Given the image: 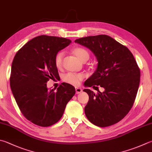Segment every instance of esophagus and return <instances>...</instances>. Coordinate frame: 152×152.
Masks as SVG:
<instances>
[{
  "label": "esophagus",
  "mask_w": 152,
  "mask_h": 152,
  "mask_svg": "<svg viewBox=\"0 0 152 152\" xmlns=\"http://www.w3.org/2000/svg\"><path fill=\"white\" fill-rule=\"evenodd\" d=\"M75 89H76V94H80V93H81V92H82V90L81 88L76 87Z\"/></svg>",
  "instance_id": "esophagus-1"
}]
</instances>
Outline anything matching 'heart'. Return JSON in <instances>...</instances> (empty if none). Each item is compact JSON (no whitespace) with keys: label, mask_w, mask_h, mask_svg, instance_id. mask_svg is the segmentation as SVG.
I'll return each instance as SVG.
<instances>
[{"label":"heart","mask_w":152,"mask_h":152,"mask_svg":"<svg viewBox=\"0 0 152 152\" xmlns=\"http://www.w3.org/2000/svg\"><path fill=\"white\" fill-rule=\"evenodd\" d=\"M73 53L78 57V58L81 60V61H84V60H88L89 59L90 54L89 52H88L87 50L82 47H76L73 49ZM64 53L63 51H60L58 52L55 56V64H56V67L60 68L62 66L63 58H64ZM84 78V75L80 73H72V72H68L66 74H65L64 76V80L70 84H72L74 86L78 85L80 83V81Z\"/></svg>","instance_id":"obj_1"}]
</instances>
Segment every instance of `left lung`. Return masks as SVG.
I'll return each instance as SVG.
<instances>
[{
	"instance_id": "1",
	"label": "left lung",
	"mask_w": 152,
	"mask_h": 152,
	"mask_svg": "<svg viewBox=\"0 0 152 152\" xmlns=\"http://www.w3.org/2000/svg\"><path fill=\"white\" fill-rule=\"evenodd\" d=\"M74 42L89 48L98 61L96 71L85 85L104 88L98 94L90 89L83 90L89 96L84 107L86 116L99 127L118 123L132 108L138 90L140 71L133 54L107 35L80 38Z\"/></svg>"
}]
</instances>
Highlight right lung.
I'll use <instances>...</instances> for the list:
<instances>
[{"label":"right lung","instance_id":"obj_1","mask_svg":"<svg viewBox=\"0 0 152 152\" xmlns=\"http://www.w3.org/2000/svg\"><path fill=\"white\" fill-rule=\"evenodd\" d=\"M65 38L41 35L32 38L16 52L11 66L10 85L22 114L36 125L48 127L58 122L75 88L62 83L48 89L50 79L59 76L56 54L71 43Z\"/></svg>","mask_w":152,"mask_h":152}]
</instances>
